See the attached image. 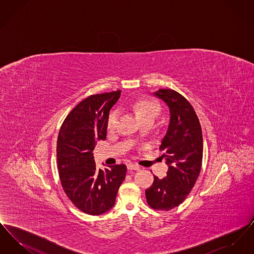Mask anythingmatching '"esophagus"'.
<instances>
[{
    "instance_id": "obj_1",
    "label": "esophagus",
    "mask_w": 254,
    "mask_h": 254,
    "mask_svg": "<svg viewBox=\"0 0 254 254\" xmlns=\"http://www.w3.org/2000/svg\"><path fill=\"white\" fill-rule=\"evenodd\" d=\"M127 169L130 170V171H132V170H139L140 167L137 166V165H134V164H128L127 165Z\"/></svg>"
}]
</instances>
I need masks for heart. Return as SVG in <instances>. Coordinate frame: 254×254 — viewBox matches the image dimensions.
<instances>
[{"label":"heart","mask_w":254,"mask_h":254,"mask_svg":"<svg viewBox=\"0 0 254 254\" xmlns=\"http://www.w3.org/2000/svg\"><path fill=\"white\" fill-rule=\"evenodd\" d=\"M133 110L136 115V117L141 122L147 121L151 120L154 121V119L157 117L159 114V107L157 104L149 101V100H138L134 105H133ZM118 111L117 110H112L109 114L108 120H107V129L109 131H112L115 129L116 125H117V120H118Z\"/></svg>","instance_id":"1"}]
</instances>
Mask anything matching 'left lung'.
<instances>
[{
	"instance_id": "8db88e82",
	"label": "left lung",
	"mask_w": 254,
	"mask_h": 254,
	"mask_svg": "<svg viewBox=\"0 0 254 254\" xmlns=\"http://www.w3.org/2000/svg\"><path fill=\"white\" fill-rule=\"evenodd\" d=\"M154 95L169 109V127L160 145L169 166L167 177L145 190L146 202L157 210H170L184 202L200 174L203 135L199 119L190 102L172 89H159Z\"/></svg>"
}]
</instances>
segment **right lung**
I'll list each match as a JSON object with an SVG mask.
<instances>
[{"mask_svg": "<svg viewBox=\"0 0 254 254\" xmlns=\"http://www.w3.org/2000/svg\"><path fill=\"white\" fill-rule=\"evenodd\" d=\"M121 90L85 98L67 115L57 140L61 184L69 200L83 212L100 215L109 210L126 178V165L98 169L93 149L107 138L109 110Z\"/></svg>", "mask_w": 254, "mask_h": 254, "instance_id": "1", "label": "right lung"}]
</instances>
